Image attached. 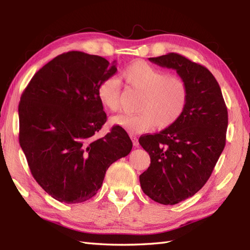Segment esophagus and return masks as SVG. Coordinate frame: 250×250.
<instances>
[{"mask_svg": "<svg viewBox=\"0 0 250 250\" xmlns=\"http://www.w3.org/2000/svg\"><path fill=\"white\" fill-rule=\"evenodd\" d=\"M130 136H131L132 142H133V145H134L135 147L139 146V140H137V136H136L135 134H131Z\"/></svg>", "mask_w": 250, "mask_h": 250, "instance_id": "34e87169", "label": "esophagus"}]
</instances>
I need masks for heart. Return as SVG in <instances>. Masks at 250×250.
<instances>
[{
    "label": "heart",
    "mask_w": 250,
    "mask_h": 250,
    "mask_svg": "<svg viewBox=\"0 0 250 250\" xmlns=\"http://www.w3.org/2000/svg\"><path fill=\"white\" fill-rule=\"evenodd\" d=\"M121 78L142 92L137 108L140 113L120 114L111 117L110 122L130 133H142L152 129H166L176 122L187 105L188 89L179 77L167 73L143 60L126 65ZM101 105L109 111H117L120 105V84L115 77L101 82L97 89Z\"/></svg>",
    "instance_id": "obj_1"
}]
</instances>
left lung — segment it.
<instances>
[{
	"label": "left lung",
	"mask_w": 250,
	"mask_h": 250,
	"mask_svg": "<svg viewBox=\"0 0 250 250\" xmlns=\"http://www.w3.org/2000/svg\"><path fill=\"white\" fill-rule=\"evenodd\" d=\"M149 61L176 71L188 89L180 118L139 140L150 157L149 167L140 175L143 191L158 203L174 205L208 180L226 145L228 109L218 83L205 66L174 52Z\"/></svg>",
	"instance_id": "1"
}]
</instances>
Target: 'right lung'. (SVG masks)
Masks as SVG:
<instances>
[{"label":"right lung","instance_id":"add662e5","mask_svg":"<svg viewBox=\"0 0 250 250\" xmlns=\"http://www.w3.org/2000/svg\"><path fill=\"white\" fill-rule=\"evenodd\" d=\"M116 72V61L68 51L36 72L21 95L20 146L37 184L57 201L91 199L110 164L132 149L120 126L95 137L106 122L97 89Z\"/></svg>","mask_w":250,"mask_h":250}]
</instances>
